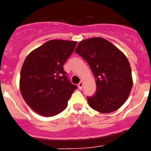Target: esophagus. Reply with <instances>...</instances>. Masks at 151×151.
<instances>
[{"instance_id": "esophagus-1", "label": "esophagus", "mask_w": 151, "mask_h": 151, "mask_svg": "<svg viewBox=\"0 0 151 151\" xmlns=\"http://www.w3.org/2000/svg\"><path fill=\"white\" fill-rule=\"evenodd\" d=\"M83 85H84V82H83V81H81V82H80L79 83H78V88L80 89V90H82V88H83Z\"/></svg>"}]
</instances>
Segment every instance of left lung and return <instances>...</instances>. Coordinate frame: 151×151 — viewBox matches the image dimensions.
Masks as SVG:
<instances>
[{
    "mask_svg": "<svg viewBox=\"0 0 151 151\" xmlns=\"http://www.w3.org/2000/svg\"><path fill=\"white\" fill-rule=\"evenodd\" d=\"M75 52L86 60L95 77L97 90L87 97L89 106L101 113L120 108L133 85L130 64L125 54L101 37L80 41Z\"/></svg>",
    "mask_w": 151,
    "mask_h": 151,
    "instance_id": "obj_1",
    "label": "left lung"
}]
</instances>
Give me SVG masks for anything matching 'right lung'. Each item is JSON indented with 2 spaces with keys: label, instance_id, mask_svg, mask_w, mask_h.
<instances>
[{
  "label": "right lung",
  "instance_id": "1",
  "mask_svg": "<svg viewBox=\"0 0 151 151\" xmlns=\"http://www.w3.org/2000/svg\"><path fill=\"white\" fill-rule=\"evenodd\" d=\"M76 41L50 40L26 57L20 72L19 89L28 106L45 117L63 111L77 88L68 80L63 65Z\"/></svg>",
  "mask_w": 151,
  "mask_h": 151
}]
</instances>
